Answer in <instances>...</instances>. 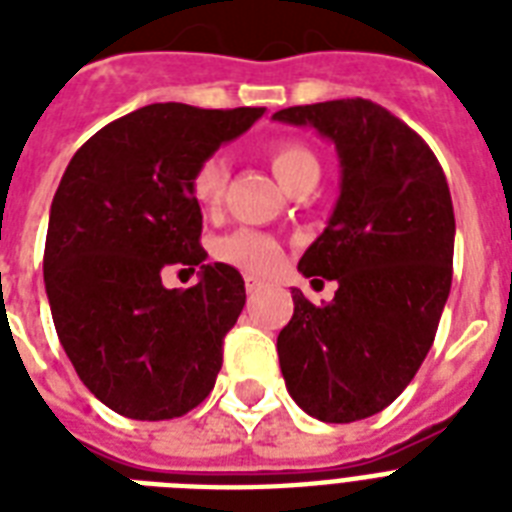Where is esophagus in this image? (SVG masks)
Returning a JSON list of instances; mask_svg holds the SVG:
<instances>
[{"label":"esophagus","instance_id":"esophagus-1","mask_svg":"<svg viewBox=\"0 0 512 512\" xmlns=\"http://www.w3.org/2000/svg\"><path fill=\"white\" fill-rule=\"evenodd\" d=\"M244 284H247V295H255V292H260V287H263V281L255 279V276H247Z\"/></svg>","mask_w":512,"mask_h":512}]
</instances>
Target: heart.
<instances>
[{"label":"heart","mask_w":512,"mask_h":512,"mask_svg":"<svg viewBox=\"0 0 512 512\" xmlns=\"http://www.w3.org/2000/svg\"><path fill=\"white\" fill-rule=\"evenodd\" d=\"M271 167L284 188H292L297 180L308 175H319L321 170L319 159L313 156L311 148L295 143V140H284L279 146H273ZM225 183H228V159L223 154L207 156L191 177L193 199L199 201L201 207H217L223 199ZM215 255L239 271L265 276V273L279 268L281 244L268 233L241 228V231H233L223 239H217Z\"/></svg>","instance_id":"heart-1"}]
</instances>
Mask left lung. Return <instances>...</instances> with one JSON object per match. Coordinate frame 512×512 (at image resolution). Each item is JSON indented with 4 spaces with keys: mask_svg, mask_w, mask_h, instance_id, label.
Here are the masks:
<instances>
[{
    "mask_svg": "<svg viewBox=\"0 0 512 512\" xmlns=\"http://www.w3.org/2000/svg\"><path fill=\"white\" fill-rule=\"evenodd\" d=\"M273 119L313 127L340 159L332 217L297 265L337 281L335 300L313 305L292 289L281 374L316 420H364L401 396L433 345L452 287V193L428 143L372 100L281 108Z\"/></svg>",
    "mask_w": 512,
    "mask_h": 512,
    "instance_id": "obj_1",
    "label": "left lung"
}]
</instances>
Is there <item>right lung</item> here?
I'll use <instances>...</instances> for the list:
<instances>
[{
	"instance_id": "add662e5",
	"label": "right lung",
	"mask_w": 512,
	"mask_h": 512,
	"mask_svg": "<svg viewBox=\"0 0 512 512\" xmlns=\"http://www.w3.org/2000/svg\"><path fill=\"white\" fill-rule=\"evenodd\" d=\"M265 108L154 103L106 124L68 162L50 209L44 287L60 345L98 401L130 420H172L215 388L223 337L247 292L207 263L191 177ZM170 264L200 284L167 290Z\"/></svg>"
}]
</instances>
